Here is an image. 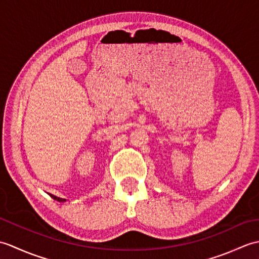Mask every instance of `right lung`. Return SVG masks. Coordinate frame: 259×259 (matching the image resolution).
I'll return each instance as SVG.
<instances>
[{
	"instance_id": "1",
	"label": "right lung",
	"mask_w": 259,
	"mask_h": 259,
	"mask_svg": "<svg viewBox=\"0 0 259 259\" xmlns=\"http://www.w3.org/2000/svg\"><path fill=\"white\" fill-rule=\"evenodd\" d=\"M49 195H50V197H51V198H53L54 200H57V201H59V202H64V201H67V199H64V198H60V197H57V196L51 195V194H49Z\"/></svg>"
}]
</instances>
